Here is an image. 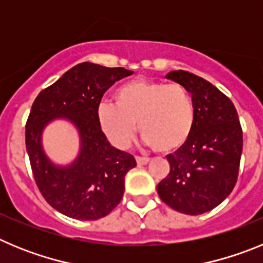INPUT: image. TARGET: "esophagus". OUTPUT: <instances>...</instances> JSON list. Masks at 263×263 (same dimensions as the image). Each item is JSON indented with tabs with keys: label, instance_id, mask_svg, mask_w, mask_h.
<instances>
[{
	"label": "esophagus",
	"instance_id": "obj_1",
	"mask_svg": "<svg viewBox=\"0 0 263 263\" xmlns=\"http://www.w3.org/2000/svg\"><path fill=\"white\" fill-rule=\"evenodd\" d=\"M136 160H137V164H138V166H145V164H147L148 162H150V159H148V158H142V157H137Z\"/></svg>",
	"mask_w": 263,
	"mask_h": 263
}]
</instances>
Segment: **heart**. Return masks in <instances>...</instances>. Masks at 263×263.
<instances>
[{"mask_svg": "<svg viewBox=\"0 0 263 263\" xmlns=\"http://www.w3.org/2000/svg\"><path fill=\"white\" fill-rule=\"evenodd\" d=\"M115 103L100 104L96 120L116 147L126 148L132 143L137 124L145 143L159 153L175 152L191 136L194 103L187 89L178 83L127 81L116 89Z\"/></svg>", "mask_w": 263, "mask_h": 263, "instance_id": "obj_1", "label": "heart"}]
</instances>
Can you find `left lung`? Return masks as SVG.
I'll list each match as a JSON object with an SVG mask.
<instances>
[{"mask_svg": "<svg viewBox=\"0 0 263 263\" xmlns=\"http://www.w3.org/2000/svg\"><path fill=\"white\" fill-rule=\"evenodd\" d=\"M166 79L191 93L195 120L187 142L167 155L170 174L157 191L173 210L201 215L222 203L236 184L242 130L233 103L210 81L187 71H171Z\"/></svg>", "mask_w": 263, "mask_h": 263, "instance_id": "left-lung-1", "label": "left lung"}]
</instances>
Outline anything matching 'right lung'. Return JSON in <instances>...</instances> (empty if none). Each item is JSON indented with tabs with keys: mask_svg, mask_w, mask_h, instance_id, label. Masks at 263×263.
<instances>
[{
	"mask_svg": "<svg viewBox=\"0 0 263 263\" xmlns=\"http://www.w3.org/2000/svg\"><path fill=\"white\" fill-rule=\"evenodd\" d=\"M132 73L122 67L80 63L32 104L26 150L39 191L58 212L76 220H99L124 196L125 175L137 166L136 159L109 143L97 125L96 109L106 89ZM55 119L69 122L79 136L78 155L66 165L50 160L41 142L43 132Z\"/></svg>",
	"mask_w": 263,
	"mask_h": 263,
	"instance_id": "right-lung-1",
	"label": "right lung"
}]
</instances>
